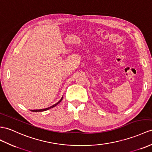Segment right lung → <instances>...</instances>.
Segmentation results:
<instances>
[{"mask_svg": "<svg viewBox=\"0 0 152 152\" xmlns=\"http://www.w3.org/2000/svg\"><path fill=\"white\" fill-rule=\"evenodd\" d=\"M62 99L60 100V101H59L57 103H56V104H55L54 105H53V106H50V107H49V108H45V109H41V110H31V112H43V111H46V110H49V109H50V108H53V107H55V106H57L58 103H60L61 102V101H62Z\"/></svg>", "mask_w": 152, "mask_h": 152, "instance_id": "right-lung-1", "label": "right lung"}]
</instances>
